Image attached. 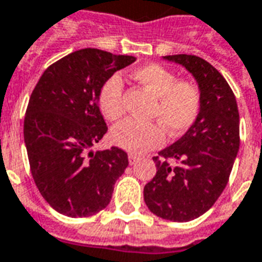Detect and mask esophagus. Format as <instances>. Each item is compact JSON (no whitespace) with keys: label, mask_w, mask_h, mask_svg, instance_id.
<instances>
[{"label":"esophagus","mask_w":262,"mask_h":262,"mask_svg":"<svg viewBox=\"0 0 262 262\" xmlns=\"http://www.w3.org/2000/svg\"><path fill=\"white\" fill-rule=\"evenodd\" d=\"M139 160H140V157L136 156V154H133V153L129 154V163H130V164H136Z\"/></svg>","instance_id":"1"}]
</instances>
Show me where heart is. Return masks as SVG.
I'll use <instances>...</instances> for the list:
<instances>
[{
	"mask_svg": "<svg viewBox=\"0 0 262 262\" xmlns=\"http://www.w3.org/2000/svg\"><path fill=\"white\" fill-rule=\"evenodd\" d=\"M132 78L156 98L151 118L157 120H123L112 130L116 146L130 153L143 154L163 146L165 132L171 137H180L192 127L202 108V92L196 82L178 80L176 73L156 63L136 69ZM98 106L103 118L111 122L123 116V85L118 75H111L103 81L98 92Z\"/></svg>",
	"mask_w": 262,
	"mask_h": 262,
	"instance_id": "heart-1",
	"label": "heart"
}]
</instances>
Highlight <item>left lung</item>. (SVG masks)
<instances>
[{
  "mask_svg": "<svg viewBox=\"0 0 262 262\" xmlns=\"http://www.w3.org/2000/svg\"><path fill=\"white\" fill-rule=\"evenodd\" d=\"M164 59L184 66L195 77L202 108L192 127L153 157L157 172L143 192L156 216L189 222L208 212L229 182L240 146V118L230 85L210 63L192 54Z\"/></svg>",
  "mask_w": 262,
  "mask_h": 262,
  "instance_id": "1",
  "label": "left lung"
}]
</instances>
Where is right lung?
<instances>
[{
    "mask_svg": "<svg viewBox=\"0 0 262 262\" xmlns=\"http://www.w3.org/2000/svg\"><path fill=\"white\" fill-rule=\"evenodd\" d=\"M136 59L81 49L49 66L32 91L24 137L33 181L59 213L86 217L109 205L129 165L119 147L88 151L108 132L98 106L103 81Z\"/></svg>",
    "mask_w": 262,
    "mask_h": 262,
    "instance_id": "add662e5",
    "label": "right lung"
}]
</instances>
